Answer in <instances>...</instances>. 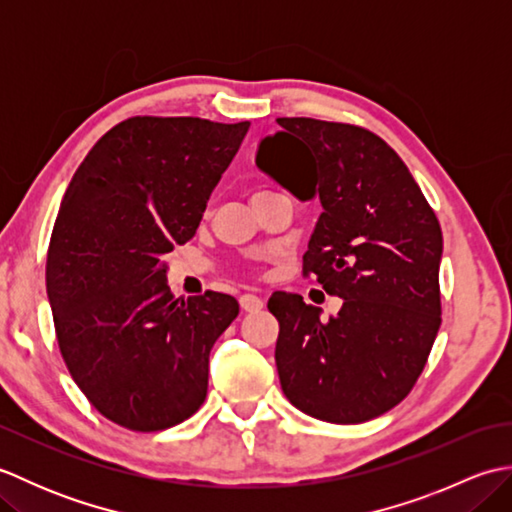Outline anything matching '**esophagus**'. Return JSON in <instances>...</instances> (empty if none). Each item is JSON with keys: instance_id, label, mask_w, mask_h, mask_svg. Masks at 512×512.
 <instances>
[{"instance_id": "34e87169", "label": "esophagus", "mask_w": 512, "mask_h": 512, "mask_svg": "<svg viewBox=\"0 0 512 512\" xmlns=\"http://www.w3.org/2000/svg\"><path fill=\"white\" fill-rule=\"evenodd\" d=\"M239 306H242L244 312H259L264 308V299L257 295H242L239 297Z\"/></svg>"}]
</instances>
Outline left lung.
Wrapping results in <instances>:
<instances>
[{"mask_svg":"<svg viewBox=\"0 0 512 512\" xmlns=\"http://www.w3.org/2000/svg\"><path fill=\"white\" fill-rule=\"evenodd\" d=\"M255 165L299 200L319 198L303 270L343 299L328 323L275 292V363L286 398L312 418L372 420L396 407L440 330L442 231L405 162L363 127L277 118Z\"/></svg>","mask_w":512,"mask_h":512,"instance_id":"8db88e82","label":"left lung"}]
</instances>
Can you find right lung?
Instances as JSON below:
<instances>
[{
  "mask_svg": "<svg viewBox=\"0 0 512 512\" xmlns=\"http://www.w3.org/2000/svg\"><path fill=\"white\" fill-rule=\"evenodd\" d=\"M248 127L127 118L63 195L46 266L54 330L74 383L121 427L169 429L206 398L211 347L239 306L213 290L176 299L162 257L195 235Z\"/></svg>",
  "mask_w": 512,
  "mask_h": 512,
  "instance_id": "right-lung-1",
  "label": "right lung"
}]
</instances>
